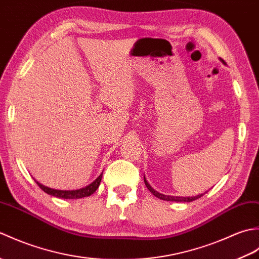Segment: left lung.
Instances as JSON below:
<instances>
[{"instance_id":"8db88e82","label":"left lung","mask_w":259,"mask_h":259,"mask_svg":"<svg viewBox=\"0 0 259 259\" xmlns=\"http://www.w3.org/2000/svg\"><path fill=\"white\" fill-rule=\"evenodd\" d=\"M222 60V59H221ZM222 62L224 63V60H222ZM144 179H145V185H146V187L148 189H149V191L151 192V194L153 195V196H156L157 198H160V199H162V200H167V201H185V202H190V201H192V200H196V199H198V198H200L201 196H203V194H201V195H198V196H195V197H174V196H166V195H162V194H160V192H158V191H156L155 189L152 188V187L148 184V181H147V179L145 178V176H144Z\"/></svg>"}]
</instances>
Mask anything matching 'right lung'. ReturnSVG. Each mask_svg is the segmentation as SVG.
<instances>
[{
	"instance_id": "1",
	"label": "right lung",
	"mask_w": 259,
	"mask_h": 259,
	"mask_svg": "<svg viewBox=\"0 0 259 259\" xmlns=\"http://www.w3.org/2000/svg\"><path fill=\"white\" fill-rule=\"evenodd\" d=\"M101 178H102V174L99 176V177L95 181H93V183H91L89 186H87V187H84V188H81V189H76V190L52 189V188H49V187L41 185L40 183H37L36 180H35V183L43 191L51 196L58 197V198H63V199H79V198L91 196L93 192H95L99 188V186H100Z\"/></svg>"
}]
</instances>
